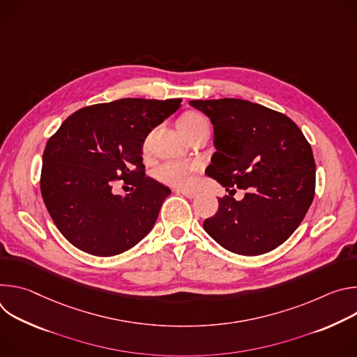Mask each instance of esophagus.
<instances>
[{"instance_id": "obj_1", "label": "esophagus", "mask_w": 357, "mask_h": 357, "mask_svg": "<svg viewBox=\"0 0 357 357\" xmlns=\"http://www.w3.org/2000/svg\"><path fill=\"white\" fill-rule=\"evenodd\" d=\"M176 193H181V195H183L185 197H188V199H193V197H196V192H193V190H185V189H176Z\"/></svg>"}]
</instances>
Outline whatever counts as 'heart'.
Instances as JSON below:
<instances>
[{
	"label": "heart",
	"instance_id": "heart-1",
	"mask_svg": "<svg viewBox=\"0 0 357 357\" xmlns=\"http://www.w3.org/2000/svg\"><path fill=\"white\" fill-rule=\"evenodd\" d=\"M206 126H208L206 119L200 116L199 113H195V112L185 113L179 119V123H178V127H179V130L183 135H186V134H189V132H192V131H195L200 127H206ZM195 168L196 167L193 164H189V162L167 161L155 169V176L167 185H172V186H178V188H186L193 181Z\"/></svg>",
	"mask_w": 357,
	"mask_h": 357
}]
</instances>
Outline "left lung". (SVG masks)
Returning a JSON list of instances; mask_svg holds the SVG:
<instances>
[{
	"label": "left lung",
	"instance_id": "1",
	"mask_svg": "<svg viewBox=\"0 0 357 357\" xmlns=\"http://www.w3.org/2000/svg\"><path fill=\"white\" fill-rule=\"evenodd\" d=\"M190 106L215 128L218 151L206 175L226 190H247L241 200L231 193L219 197V211L203 229L241 256L277 248L301 225L315 196L311 144L289 117L247 100H190Z\"/></svg>",
	"mask_w": 357,
	"mask_h": 357
}]
</instances>
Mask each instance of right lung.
Here are the masks:
<instances>
[{
  "instance_id": "add662e5",
  "label": "right lung",
  "mask_w": 357,
  "mask_h": 357,
  "mask_svg": "<svg viewBox=\"0 0 357 357\" xmlns=\"http://www.w3.org/2000/svg\"><path fill=\"white\" fill-rule=\"evenodd\" d=\"M182 98H120L83 107L46 142L40 193L65 238L98 257L121 254L154 227L171 189L145 176L142 144ZM123 180L132 193L114 188Z\"/></svg>"
}]
</instances>
